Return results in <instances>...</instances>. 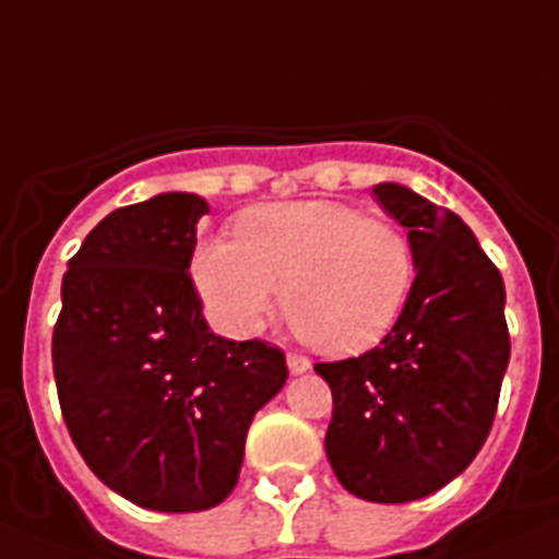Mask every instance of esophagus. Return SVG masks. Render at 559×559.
<instances>
[{
  "label": "esophagus",
  "instance_id": "34e87169",
  "mask_svg": "<svg viewBox=\"0 0 559 559\" xmlns=\"http://www.w3.org/2000/svg\"><path fill=\"white\" fill-rule=\"evenodd\" d=\"M286 366H289V371L293 373H307L309 368H312V362H309V357H304V354L289 352L286 354Z\"/></svg>",
  "mask_w": 559,
  "mask_h": 559
}]
</instances>
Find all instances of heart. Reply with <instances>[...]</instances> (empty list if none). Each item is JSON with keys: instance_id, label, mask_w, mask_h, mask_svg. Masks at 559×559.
<instances>
[{"instance_id": "b5f03b06", "label": "heart", "mask_w": 559, "mask_h": 559, "mask_svg": "<svg viewBox=\"0 0 559 559\" xmlns=\"http://www.w3.org/2000/svg\"><path fill=\"white\" fill-rule=\"evenodd\" d=\"M233 233L202 241L191 266L207 314L233 337L259 334L281 295L295 332L326 354L377 346L405 312L416 252L394 222L337 202H281L241 213Z\"/></svg>"}]
</instances>
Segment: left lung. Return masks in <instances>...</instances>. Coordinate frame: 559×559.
Wrapping results in <instances>:
<instances>
[{
	"label": "left lung",
	"instance_id": "8db88e82",
	"mask_svg": "<svg viewBox=\"0 0 559 559\" xmlns=\"http://www.w3.org/2000/svg\"><path fill=\"white\" fill-rule=\"evenodd\" d=\"M373 193L407 227L414 289L380 346L314 371L332 388L337 481L362 501L407 503L453 481L487 441L509 366L507 289L453 211L396 182Z\"/></svg>",
	"mask_w": 559,
	"mask_h": 559
}]
</instances>
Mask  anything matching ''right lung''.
Instances as JSON below:
<instances>
[{"mask_svg": "<svg viewBox=\"0 0 559 559\" xmlns=\"http://www.w3.org/2000/svg\"><path fill=\"white\" fill-rule=\"evenodd\" d=\"M197 193L111 211L70 259L52 329L67 430L86 467L126 501L202 512L239 481L252 416L284 388V352L225 340L191 273Z\"/></svg>", "mask_w": 559, "mask_h": 559, "instance_id": "obj_1", "label": "right lung"}]
</instances>
